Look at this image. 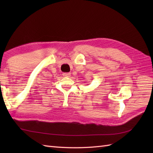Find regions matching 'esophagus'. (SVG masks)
I'll return each mask as SVG.
<instances>
[{
  "label": "esophagus",
  "instance_id": "obj_1",
  "mask_svg": "<svg viewBox=\"0 0 153 153\" xmlns=\"http://www.w3.org/2000/svg\"><path fill=\"white\" fill-rule=\"evenodd\" d=\"M62 75H63V76H64V77H70L71 76L70 73H63Z\"/></svg>",
  "mask_w": 153,
  "mask_h": 153
}]
</instances>
